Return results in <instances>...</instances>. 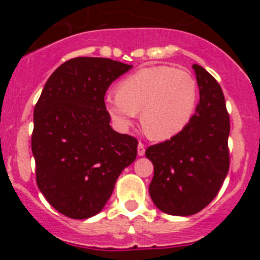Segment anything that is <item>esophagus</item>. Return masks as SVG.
<instances>
[{
	"mask_svg": "<svg viewBox=\"0 0 260 260\" xmlns=\"http://www.w3.org/2000/svg\"><path fill=\"white\" fill-rule=\"evenodd\" d=\"M137 152H138V156H143L146 152V148H145V145H143L142 142L138 143V148H137Z\"/></svg>",
	"mask_w": 260,
	"mask_h": 260,
	"instance_id": "obj_1",
	"label": "esophagus"
}]
</instances>
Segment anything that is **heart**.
I'll use <instances>...</instances> for the list:
<instances>
[{"label": "heart", "mask_w": 260, "mask_h": 260, "mask_svg": "<svg viewBox=\"0 0 260 260\" xmlns=\"http://www.w3.org/2000/svg\"><path fill=\"white\" fill-rule=\"evenodd\" d=\"M199 102L196 79L172 67L143 68L123 79L117 93L106 96V108L119 131H127L141 112L148 137L169 140L192 118Z\"/></svg>", "instance_id": "b5f03b06"}]
</instances>
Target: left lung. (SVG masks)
<instances>
[{
  "instance_id": "left-lung-1",
  "label": "left lung",
  "mask_w": 260,
  "mask_h": 260,
  "mask_svg": "<svg viewBox=\"0 0 260 260\" xmlns=\"http://www.w3.org/2000/svg\"><path fill=\"white\" fill-rule=\"evenodd\" d=\"M192 68L200 90L195 114L176 136L146 149L154 169L152 201L179 216L196 214L214 200L230 165V118L221 86L203 67Z\"/></svg>"
}]
</instances>
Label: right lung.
<instances>
[{"instance_id":"1","label":"right lung","mask_w":260,"mask_h":260,"mask_svg":"<svg viewBox=\"0 0 260 260\" xmlns=\"http://www.w3.org/2000/svg\"><path fill=\"white\" fill-rule=\"evenodd\" d=\"M131 68L107 57L70 59L50 75L36 103V183L65 216L98 214L120 172L137 157V138L115 132L104 102L109 85Z\"/></svg>"}]
</instances>
